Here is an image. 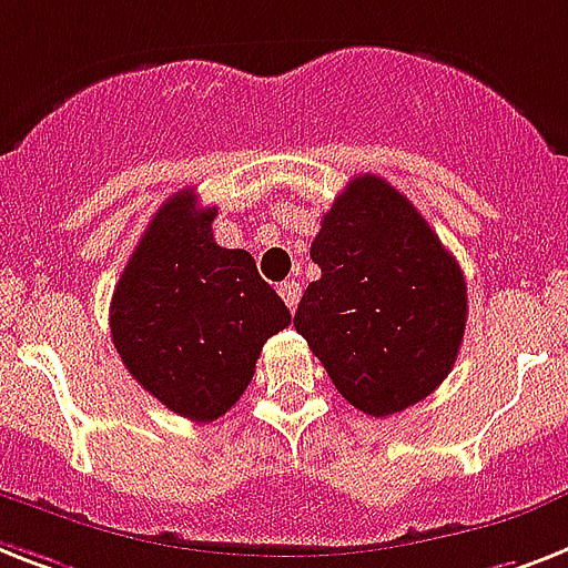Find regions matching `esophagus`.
I'll return each instance as SVG.
<instances>
[{
  "mask_svg": "<svg viewBox=\"0 0 568 568\" xmlns=\"http://www.w3.org/2000/svg\"><path fill=\"white\" fill-rule=\"evenodd\" d=\"M280 297H283L285 306L294 312V306H297V300H300V285L294 283V280H285V283H280Z\"/></svg>",
  "mask_w": 568,
  "mask_h": 568,
  "instance_id": "34e87169",
  "label": "esophagus"
}]
</instances>
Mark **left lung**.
<instances>
[{"label": "left lung", "mask_w": 568, "mask_h": 568, "mask_svg": "<svg viewBox=\"0 0 568 568\" xmlns=\"http://www.w3.org/2000/svg\"><path fill=\"white\" fill-rule=\"evenodd\" d=\"M321 280L294 326L332 385L371 417L426 399L455 367L467 329V280L417 206L358 174L312 242Z\"/></svg>", "instance_id": "8db88e82"}]
</instances>
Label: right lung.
<instances>
[{"mask_svg": "<svg viewBox=\"0 0 568 568\" xmlns=\"http://www.w3.org/2000/svg\"><path fill=\"white\" fill-rule=\"evenodd\" d=\"M219 206L180 189L154 212L110 300V335L154 399L195 423L239 403L271 335L292 324L247 251L212 239Z\"/></svg>", "mask_w": 568, "mask_h": 568, "instance_id": "right-lung-1", "label": "right lung"}]
</instances>
